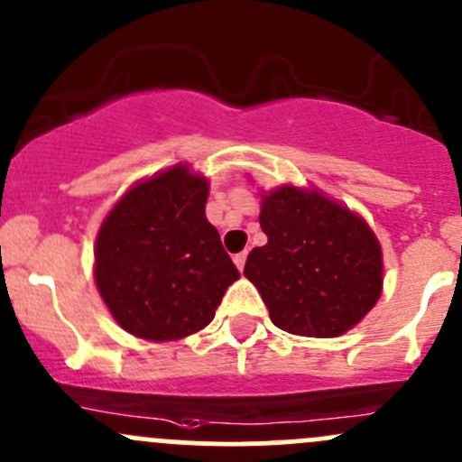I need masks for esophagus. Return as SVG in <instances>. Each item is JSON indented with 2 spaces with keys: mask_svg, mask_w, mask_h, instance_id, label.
<instances>
[{
  "mask_svg": "<svg viewBox=\"0 0 462 462\" xmlns=\"http://www.w3.org/2000/svg\"><path fill=\"white\" fill-rule=\"evenodd\" d=\"M233 263H236L237 269H245V263H246V251H240V254L233 255Z\"/></svg>",
  "mask_w": 462,
  "mask_h": 462,
  "instance_id": "34e87169",
  "label": "esophagus"
}]
</instances>
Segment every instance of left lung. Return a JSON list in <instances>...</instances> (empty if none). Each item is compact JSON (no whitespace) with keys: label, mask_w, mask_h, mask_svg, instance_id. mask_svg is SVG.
<instances>
[{"label":"left lung","mask_w":462,"mask_h":462,"mask_svg":"<svg viewBox=\"0 0 462 462\" xmlns=\"http://www.w3.org/2000/svg\"><path fill=\"white\" fill-rule=\"evenodd\" d=\"M245 275L271 322L296 336L334 337L358 325L383 289V254L363 217L318 191L282 187L263 196Z\"/></svg>","instance_id":"obj_1"}]
</instances>
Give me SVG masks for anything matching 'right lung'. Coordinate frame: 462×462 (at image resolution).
I'll use <instances>...</instances> for the list:
<instances>
[{
  "label": "right lung",
  "mask_w": 462,
  "mask_h": 462,
  "mask_svg": "<svg viewBox=\"0 0 462 462\" xmlns=\"http://www.w3.org/2000/svg\"><path fill=\"white\" fill-rule=\"evenodd\" d=\"M208 182L173 166L137 184L97 233L95 280L122 329L178 340L204 329L240 278L204 216Z\"/></svg>",
  "instance_id": "right-lung-1"
}]
</instances>
